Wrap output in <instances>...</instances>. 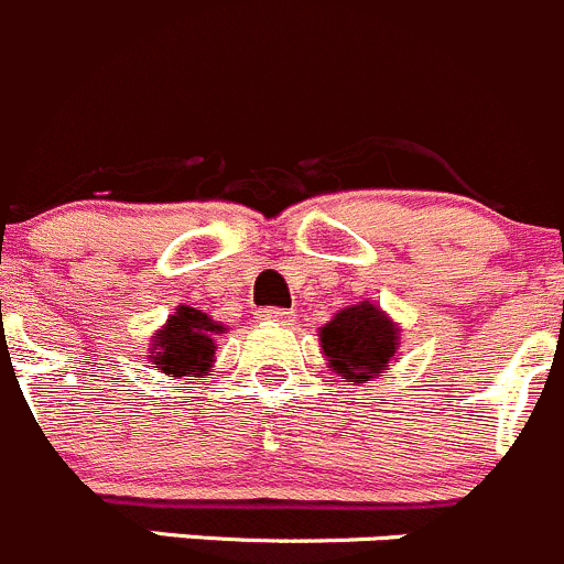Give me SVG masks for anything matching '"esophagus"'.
I'll return each mask as SVG.
<instances>
[{
  "instance_id": "esophagus-1",
  "label": "esophagus",
  "mask_w": 564,
  "mask_h": 564,
  "mask_svg": "<svg viewBox=\"0 0 564 564\" xmlns=\"http://www.w3.org/2000/svg\"><path fill=\"white\" fill-rule=\"evenodd\" d=\"M260 318L268 321V324H291L293 321V313H288V310H279V307H265L260 310Z\"/></svg>"
}]
</instances>
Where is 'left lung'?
<instances>
[{"mask_svg":"<svg viewBox=\"0 0 564 564\" xmlns=\"http://www.w3.org/2000/svg\"><path fill=\"white\" fill-rule=\"evenodd\" d=\"M399 326L371 302L337 310L335 318L318 332L329 368L354 384L388 373L399 348Z\"/></svg>","mask_w":564,"mask_h":564,"instance_id":"1","label":"left lung"}]
</instances>
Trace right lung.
<instances>
[{
    "label": "right lung",
    "instance_id": "add662e5",
    "mask_svg": "<svg viewBox=\"0 0 564 564\" xmlns=\"http://www.w3.org/2000/svg\"><path fill=\"white\" fill-rule=\"evenodd\" d=\"M224 326L193 307H180L154 335L149 359L171 377H207L216 357V335Z\"/></svg>",
    "mask_w": 564,
    "mask_h": 564
}]
</instances>
